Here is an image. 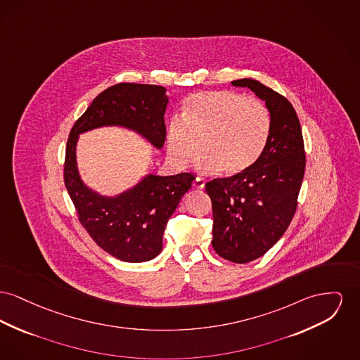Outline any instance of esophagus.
I'll return each instance as SVG.
<instances>
[{"instance_id": "obj_1", "label": "esophagus", "mask_w": 360, "mask_h": 360, "mask_svg": "<svg viewBox=\"0 0 360 360\" xmlns=\"http://www.w3.org/2000/svg\"><path fill=\"white\" fill-rule=\"evenodd\" d=\"M193 186L195 188V189H198V191H202L204 188H205V182H204V179H201V178H195L194 179V182H193Z\"/></svg>"}]
</instances>
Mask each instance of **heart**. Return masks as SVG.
Listing matches in <instances>:
<instances>
[{
  "label": "heart",
  "instance_id": "b5f03b06",
  "mask_svg": "<svg viewBox=\"0 0 360 360\" xmlns=\"http://www.w3.org/2000/svg\"><path fill=\"white\" fill-rule=\"evenodd\" d=\"M271 125V114L258 99L226 89L193 94L185 101L182 121L174 118L167 127L169 162L178 169L186 167L200 144V172L239 175L264 153Z\"/></svg>",
  "mask_w": 360,
  "mask_h": 360
}]
</instances>
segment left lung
I'll return each mask as SVG.
<instances>
[{
  "label": "left lung",
  "mask_w": 360,
  "mask_h": 360,
  "mask_svg": "<svg viewBox=\"0 0 360 360\" xmlns=\"http://www.w3.org/2000/svg\"><path fill=\"white\" fill-rule=\"evenodd\" d=\"M248 86L265 102L271 134L252 169L205 185L212 200L214 252L246 264L266 253L288 229L297 205L306 155L302 129L292 105L253 79L231 82Z\"/></svg>",
  "instance_id": "obj_1"
}]
</instances>
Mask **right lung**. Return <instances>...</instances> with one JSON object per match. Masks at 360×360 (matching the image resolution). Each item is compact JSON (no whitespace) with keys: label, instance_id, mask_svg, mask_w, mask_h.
<instances>
[{"label":"right lung","instance_id":"add662e5","mask_svg":"<svg viewBox=\"0 0 360 360\" xmlns=\"http://www.w3.org/2000/svg\"><path fill=\"white\" fill-rule=\"evenodd\" d=\"M160 85L121 83L99 94L72 127L65 156V186L86 233L105 252L125 262H146L163 249V233L181 198L191 188L193 175L147 174L115 195L86 186L77 167V141L85 131L125 127L156 149L166 140L165 112L169 105Z\"/></svg>","mask_w":360,"mask_h":360}]
</instances>
